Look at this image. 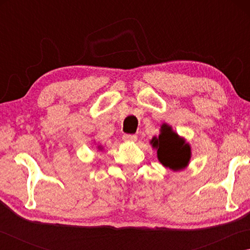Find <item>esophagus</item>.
<instances>
[{
    "label": "esophagus",
    "instance_id": "34e87169",
    "mask_svg": "<svg viewBox=\"0 0 250 250\" xmlns=\"http://www.w3.org/2000/svg\"><path fill=\"white\" fill-rule=\"evenodd\" d=\"M122 139H124V141H131V142H134L137 141L138 137L135 134H124V137H122Z\"/></svg>",
    "mask_w": 250,
    "mask_h": 250
}]
</instances>
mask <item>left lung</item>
I'll list each match as a JSON object with an SVG mask.
<instances>
[{
	"instance_id": "8db88e82",
	"label": "left lung",
	"mask_w": 250,
	"mask_h": 250,
	"mask_svg": "<svg viewBox=\"0 0 250 250\" xmlns=\"http://www.w3.org/2000/svg\"><path fill=\"white\" fill-rule=\"evenodd\" d=\"M150 143L158 150V159L166 167L180 171L188 167L191 159V146L170 125L164 124L161 126L159 138L153 137Z\"/></svg>"
}]
</instances>
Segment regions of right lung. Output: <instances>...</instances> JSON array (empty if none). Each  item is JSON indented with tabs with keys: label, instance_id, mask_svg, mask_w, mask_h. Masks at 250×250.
<instances>
[{
	"label": "right lung",
	"instance_id": "right-lung-1",
	"mask_svg": "<svg viewBox=\"0 0 250 250\" xmlns=\"http://www.w3.org/2000/svg\"><path fill=\"white\" fill-rule=\"evenodd\" d=\"M98 147H99V149H100V146H98Z\"/></svg>",
	"mask_w": 250,
	"mask_h": 250
}]
</instances>
